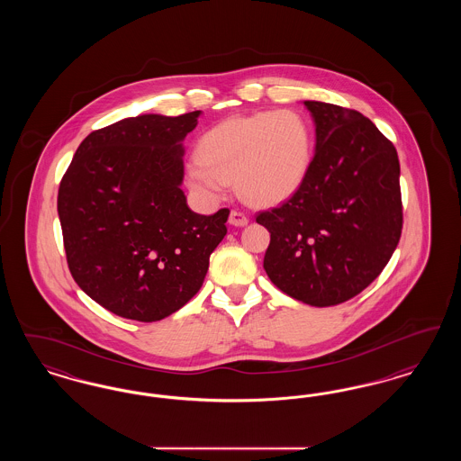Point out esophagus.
I'll return each instance as SVG.
<instances>
[{"label":"esophagus","instance_id":"1","mask_svg":"<svg viewBox=\"0 0 461 461\" xmlns=\"http://www.w3.org/2000/svg\"><path fill=\"white\" fill-rule=\"evenodd\" d=\"M230 224L231 226H239V228H241V226H247L249 224V216L245 214V212H241V211H231L230 212Z\"/></svg>","mask_w":461,"mask_h":461}]
</instances>
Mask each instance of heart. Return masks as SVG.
<instances>
[{"mask_svg": "<svg viewBox=\"0 0 461 461\" xmlns=\"http://www.w3.org/2000/svg\"><path fill=\"white\" fill-rule=\"evenodd\" d=\"M197 154L198 160L186 166V179L202 197H220L226 181L235 179L247 203L273 205L304 183L312 136L297 110L256 112L211 128L200 138Z\"/></svg>", "mask_w": 461, "mask_h": 461, "instance_id": "b5f03b06", "label": "heart"}]
</instances>
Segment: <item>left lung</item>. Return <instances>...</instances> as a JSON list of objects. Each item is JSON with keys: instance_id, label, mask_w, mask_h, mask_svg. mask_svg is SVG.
<instances>
[{"instance_id": "1", "label": "left lung", "mask_w": 461, "mask_h": 461, "mask_svg": "<svg viewBox=\"0 0 461 461\" xmlns=\"http://www.w3.org/2000/svg\"><path fill=\"white\" fill-rule=\"evenodd\" d=\"M316 149L306 179L258 222L271 233L269 280L286 295L329 307L363 292L401 239L402 207L394 145L356 110L303 102Z\"/></svg>"}]
</instances>
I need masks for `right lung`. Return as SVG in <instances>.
Wrapping results in <instances>:
<instances>
[{
    "label": "right lung",
    "mask_w": 461,
    "mask_h": 461,
    "mask_svg": "<svg viewBox=\"0 0 461 461\" xmlns=\"http://www.w3.org/2000/svg\"><path fill=\"white\" fill-rule=\"evenodd\" d=\"M200 110L141 113L88 134L62 177L59 218L76 284L110 312L158 321L203 284L228 209L194 212L181 190L183 140Z\"/></svg>",
    "instance_id": "obj_1"
}]
</instances>
